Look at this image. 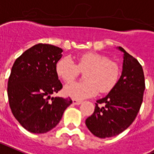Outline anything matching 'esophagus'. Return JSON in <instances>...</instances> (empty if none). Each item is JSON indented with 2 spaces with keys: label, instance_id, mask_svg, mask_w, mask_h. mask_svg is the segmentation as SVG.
<instances>
[{
  "label": "esophagus",
  "instance_id": "obj_1",
  "mask_svg": "<svg viewBox=\"0 0 154 154\" xmlns=\"http://www.w3.org/2000/svg\"><path fill=\"white\" fill-rule=\"evenodd\" d=\"M72 103H73L74 105H80V104L82 103V101L76 100V99H73V100H72Z\"/></svg>",
  "mask_w": 154,
  "mask_h": 154
}]
</instances>
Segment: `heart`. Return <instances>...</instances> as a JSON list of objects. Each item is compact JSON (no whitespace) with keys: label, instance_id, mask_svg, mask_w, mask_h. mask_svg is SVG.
<instances>
[{"label":"heart","instance_id":"heart-1","mask_svg":"<svg viewBox=\"0 0 154 154\" xmlns=\"http://www.w3.org/2000/svg\"><path fill=\"white\" fill-rule=\"evenodd\" d=\"M79 70H88L85 74L86 82H72L64 89L65 95L77 100L95 96L98 90L102 93L109 92L119 79L118 65L101 54H82L77 58V64L69 57H63L56 63V73L65 82L73 81Z\"/></svg>","mask_w":154,"mask_h":154}]
</instances>
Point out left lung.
Listing matches in <instances>:
<instances>
[{
	"mask_svg": "<svg viewBox=\"0 0 154 154\" xmlns=\"http://www.w3.org/2000/svg\"><path fill=\"white\" fill-rule=\"evenodd\" d=\"M116 48L124 53L121 76L108 94L97 100L94 113L85 120L90 132L99 138L124 132L134 121L143 102L145 85L142 66L123 48Z\"/></svg>",
	"mask_w": 154,
	"mask_h": 154,
	"instance_id": "1",
	"label": "left lung"
}]
</instances>
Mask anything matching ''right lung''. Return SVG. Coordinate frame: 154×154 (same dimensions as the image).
<instances>
[{
  "label": "right lung",
  "mask_w": 154,
  "mask_h": 154,
  "mask_svg": "<svg viewBox=\"0 0 154 154\" xmlns=\"http://www.w3.org/2000/svg\"><path fill=\"white\" fill-rule=\"evenodd\" d=\"M63 50L38 43L15 60L8 81L9 106L15 119L32 133H45L61 119L71 98L51 97L62 89L56 71Z\"/></svg>",
  "instance_id": "right-lung-1"
}]
</instances>
